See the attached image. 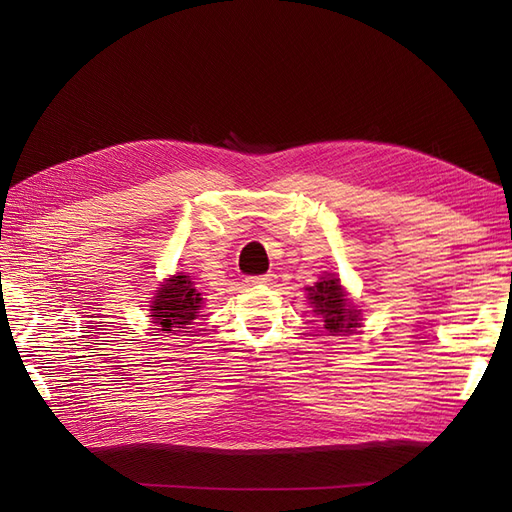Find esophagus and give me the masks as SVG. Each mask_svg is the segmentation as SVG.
<instances>
[{
    "instance_id": "esophagus-1",
    "label": "esophagus",
    "mask_w": 512,
    "mask_h": 512,
    "mask_svg": "<svg viewBox=\"0 0 512 512\" xmlns=\"http://www.w3.org/2000/svg\"><path fill=\"white\" fill-rule=\"evenodd\" d=\"M273 273H265V275H254V277H247V284L250 286H256V284H265V286H269V284H273Z\"/></svg>"
}]
</instances>
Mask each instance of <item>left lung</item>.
Instances as JSON below:
<instances>
[{
    "label": "left lung",
    "mask_w": 512,
    "mask_h": 512,
    "mask_svg": "<svg viewBox=\"0 0 512 512\" xmlns=\"http://www.w3.org/2000/svg\"><path fill=\"white\" fill-rule=\"evenodd\" d=\"M305 290L309 305L314 307L312 312L320 318L327 335H352L356 329H361V309L348 297L339 275L324 271L318 282Z\"/></svg>",
    "instance_id": "1"
}]
</instances>
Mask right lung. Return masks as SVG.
<instances>
[{"label":"right lung","mask_w":512,"mask_h":512,"mask_svg":"<svg viewBox=\"0 0 512 512\" xmlns=\"http://www.w3.org/2000/svg\"><path fill=\"white\" fill-rule=\"evenodd\" d=\"M203 305L205 297L198 290L194 277L190 273H175L160 282V288L153 294L149 305V320L160 327V331L168 333L192 329Z\"/></svg>","instance_id":"obj_1"}]
</instances>
